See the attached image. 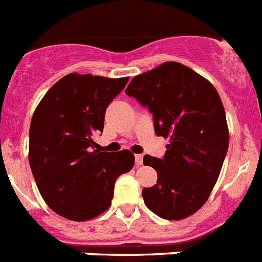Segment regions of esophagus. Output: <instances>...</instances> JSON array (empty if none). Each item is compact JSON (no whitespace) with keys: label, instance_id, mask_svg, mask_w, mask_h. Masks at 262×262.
<instances>
[{"label":"esophagus","instance_id":"obj_1","mask_svg":"<svg viewBox=\"0 0 262 262\" xmlns=\"http://www.w3.org/2000/svg\"><path fill=\"white\" fill-rule=\"evenodd\" d=\"M135 162H136V165H142L143 164V155H135Z\"/></svg>","mask_w":262,"mask_h":262}]
</instances>
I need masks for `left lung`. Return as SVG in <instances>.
<instances>
[{"label": "left lung", "mask_w": 262, "mask_h": 262, "mask_svg": "<svg viewBox=\"0 0 262 262\" xmlns=\"http://www.w3.org/2000/svg\"><path fill=\"white\" fill-rule=\"evenodd\" d=\"M126 94L154 114L158 136L168 138L164 158L146 155L158 183L142 192L148 209L183 220L207 203L229 146L227 116L213 84L179 62L134 77Z\"/></svg>", "instance_id": "obj_1"}]
</instances>
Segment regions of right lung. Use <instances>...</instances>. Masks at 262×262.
Wrapping results in <instances>:
<instances>
[{
  "mask_svg": "<svg viewBox=\"0 0 262 262\" xmlns=\"http://www.w3.org/2000/svg\"><path fill=\"white\" fill-rule=\"evenodd\" d=\"M128 77L64 75L38 103L29 133V163L38 191L59 216L87 221L108 209L114 184L131 171L128 149L100 152L94 136L103 131L104 114Z\"/></svg>",
  "mask_w": 262,
  "mask_h": 262,
  "instance_id": "1",
  "label": "right lung"
}]
</instances>
